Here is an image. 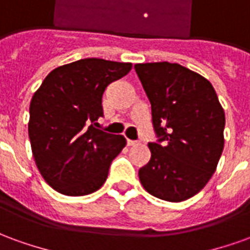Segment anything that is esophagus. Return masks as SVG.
<instances>
[{
    "mask_svg": "<svg viewBox=\"0 0 250 250\" xmlns=\"http://www.w3.org/2000/svg\"><path fill=\"white\" fill-rule=\"evenodd\" d=\"M127 145H128L130 147H134V146H138L139 143H138L136 141H131V139H127Z\"/></svg>",
    "mask_w": 250,
    "mask_h": 250,
    "instance_id": "obj_1",
    "label": "esophagus"
}]
</instances>
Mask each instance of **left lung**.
Here are the masks:
<instances>
[{"mask_svg": "<svg viewBox=\"0 0 250 250\" xmlns=\"http://www.w3.org/2000/svg\"><path fill=\"white\" fill-rule=\"evenodd\" d=\"M151 103L159 143L139 168L146 191L168 202L199 193L217 168L224 150L225 112L208 79L177 62L135 64Z\"/></svg>", "mask_w": 250, "mask_h": 250, "instance_id": "8db88e82", "label": "left lung"}]
</instances>
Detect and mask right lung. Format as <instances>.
<instances>
[{
	"label": "right lung",
	"instance_id": "add662e5",
	"mask_svg": "<svg viewBox=\"0 0 250 250\" xmlns=\"http://www.w3.org/2000/svg\"><path fill=\"white\" fill-rule=\"evenodd\" d=\"M131 68V62L82 59L49 72L32 96L28 132L33 159L59 193L87 195L105 182L109 165L127 142L93 123L103 116L105 87Z\"/></svg>",
	"mask_w": 250,
	"mask_h": 250
}]
</instances>
